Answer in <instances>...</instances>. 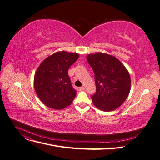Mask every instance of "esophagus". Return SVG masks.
I'll use <instances>...</instances> for the list:
<instances>
[{
	"instance_id": "34e87169",
	"label": "esophagus",
	"mask_w": 160,
	"mask_h": 160,
	"mask_svg": "<svg viewBox=\"0 0 160 160\" xmlns=\"http://www.w3.org/2000/svg\"><path fill=\"white\" fill-rule=\"evenodd\" d=\"M79 91H84L85 90V88H84V87H81V88H79Z\"/></svg>"
}]
</instances>
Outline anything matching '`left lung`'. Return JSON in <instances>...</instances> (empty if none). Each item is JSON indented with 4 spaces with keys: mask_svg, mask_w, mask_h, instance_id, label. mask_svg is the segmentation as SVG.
Masks as SVG:
<instances>
[{
    "mask_svg": "<svg viewBox=\"0 0 160 160\" xmlns=\"http://www.w3.org/2000/svg\"><path fill=\"white\" fill-rule=\"evenodd\" d=\"M95 73L96 93L91 96L97 108L111 111L118 108L129 95L131 78L128 71L117 58L107 53L87 56Z\"/></svg>",
    "mask_w": 160,
    "mask_h": 160,
    "instance_id": "obj_1",
    "label": "left lung"
}]
</instances>
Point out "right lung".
I'll list each match as a JSON object with an SVG mask.
<instances>
[{"label":"right lung","instance_id":"obj_1","mask_svg":"<svg viewBox=\"0 0 160 160\" xmlns=\"http://www.w3.org/2000/svg\"><path fill=\"white\" fill-rule=\"evenodd\" d=\"M79 57L76 52H56L38 66L34 77V88L47 107L62 109L72 103L77 91L72 87L68 69Z\"/></svg>","mask_w":160,"mask_h":160}]
</instances>
